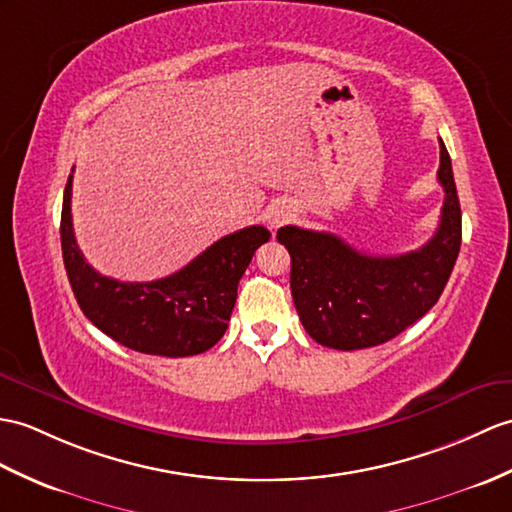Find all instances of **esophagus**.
Returning <instances> with one entry per match:
<instances>
[{
	"mask_svg": "<svg viewBox=\"0 0 512 512\" xmlns=\"http://www.w3.org/2000/svg\"><path fill=\"white\" fill-rule=\"evenodd\" d=\"M292 216H294V209L290 205H285V202H277V205H272L268 211V227L279 229L281 224L292 220Z\"/></svg>",
	"mask_w": 512,
	"mask_h": 512,
	"instance_id": "1",
	"label": "esophagus"
}]
</instances>
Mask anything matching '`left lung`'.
<instances>
[{
  "label": "left lung",
  "instance_id": "8db88e82",
  "mask_svg": "<svg viewBox=\"0 0 512 512\" xmlns=\"http://www.w3.org/2000/svg\"><path fill=\"white\" fill-rule=\"evenodd\" d=\"M441 144V222L419 251L375 257L334 233L281 227L277 240L292 257L290 288L307 334L340 351L368 349L399 336L441 299L462 240L460 202L449 152Z\"/></svg>",
  "mask_w": 512,
  "mask_h": 512
}]
</instances>
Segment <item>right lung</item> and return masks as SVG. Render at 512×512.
<instances>
[{
	"mask_svg": "<svg viewBox=\"0 0 512 512\" xmlns=\"http://www.w3.org/2000/svg\"><path fill=\"white\" fill-rule=\"evenodd\" d=\"M264 227H246L211 244L174 275L128 283L93 270L76 244L71 222V174L61 213L65 270L80 310L124 347L165 358H185L211 349L229 327L237 283L261 244Z\"/></svg>",
	"mask_w": 512,
	"mask_h": 512,
	"instance_id": "add662e5",
	"label": "right lung"
}]
</instances>
